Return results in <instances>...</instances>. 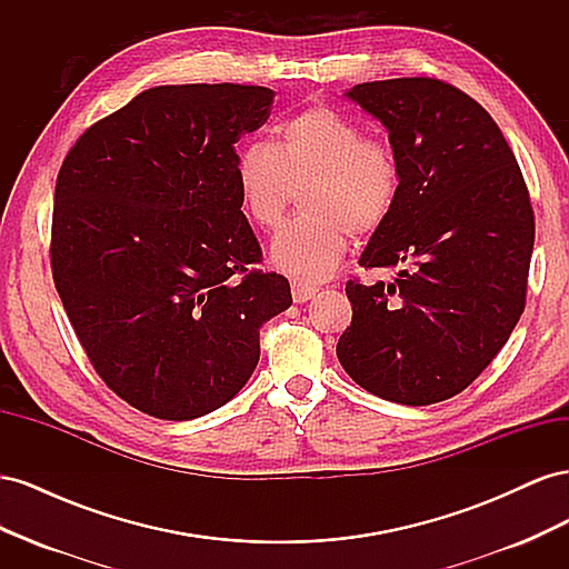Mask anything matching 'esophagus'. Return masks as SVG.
Segmentation results:
<instances>
[{"label": "esophagus", "instance_id": "1", "mask_svg": "<svg viewBox=\"0 0 569 569\" xmlns=\"http://www.w3.org/2000/svg\"><path fill=\"white\" fill-rule=\"evenodd\" d=\"M316 287L313 284H303V282H295L291 284V297H295L297 303H306L308 299L316 297Z\"/></svg>", "mask_w": 569, "mask_h": 569}]
</instances>
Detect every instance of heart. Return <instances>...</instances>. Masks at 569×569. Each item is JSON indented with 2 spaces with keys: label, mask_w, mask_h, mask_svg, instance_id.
I'll return each instance as SVG.
<instances>
[{
  "label": "heart",
  "mask_w": 569,
  "mask_h": 569,
  "mask_svg": "<svg viewBox=\"0 0 569 569\" xmlns=\"http://www.w3.org/2000/svg\"><path fill=\"white\" fill-rule=\"evenodd\" d=\"M242 211L258 230L282 226L299 192L301 216L274 237L270 258L297 280H322L358 237L387 226L401 199L396 149L366 137L341 111L313 104L274 128L272 147L251 142L234 159Z\"/></svg>",
  "instance_id": "b5f03b06"
}]
</instances>
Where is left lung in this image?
<instances>
[{"mask_svg": "<svg viewBox=\"0 0 569 569\" xmlns=\"http://www.w3.org/2000/svg\"><path fill=\"white\" fill-rule=\"evenodd\" d=\"M380 118L403 166L399 206L360 266L391 282H347L351 325L337 358L380 399L429 406L470 387L527 301L533 211L522 170L487 109L437 78L347 92Z\"/></svg>", "mask_w": 569, "mask_h": 569, "instance_id": "left-lung-1", "label": "left lung"}]
</instances>
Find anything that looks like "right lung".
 <instances>
[{
	"instance_id": "add662e5",
	"label": "right lung",
	"mask_w": 569,
	"mask_h": 569,
	"mask_svg": "<svg viewBox=\"0 0 569 569\" xmlns=\"http://www.w3.org/2000/svg\"><path fill=\"white\" fill-rule=\"evenodd\" d=\"M258 84H161L66 153L51 274L92 368L159 420L206 416L247 385L261 327L291 303L234 187V144L261 128Z\"/></svg>"
}]
</instances>
